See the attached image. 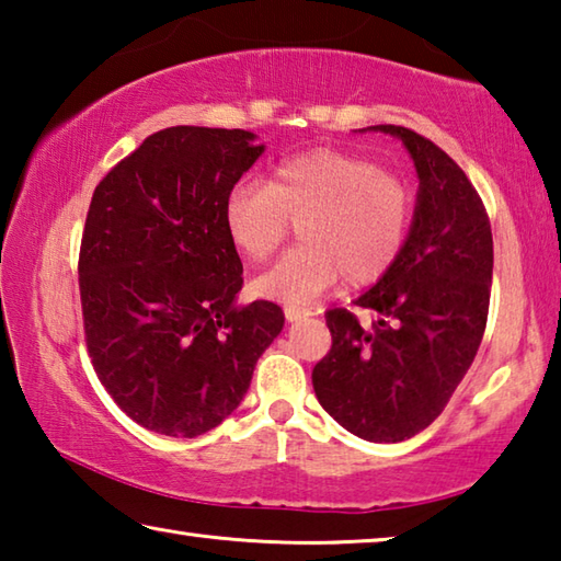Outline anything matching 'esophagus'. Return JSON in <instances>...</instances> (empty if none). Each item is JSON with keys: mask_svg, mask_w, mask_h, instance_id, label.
I'll list each match as a JSON object with an SVG mask.
<instances>
[{"mask_svg": "<svg viewBox=\"0 0 561 561\" xmlns=\"http://www.w3.org/2000/svg\"><path fill=\"white\" fill-rule=\"evenodd\" d=\"M284 317H287V321H301L311 317L309 309H299V307H284Z\"/></svg>", "mask_w": 561, "mask_h": 561, "instance_id": "obj_1", "label": "esophagus"}]
</instances>
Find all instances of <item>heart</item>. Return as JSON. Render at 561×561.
I'll list each match as a JSON object with an SVG mask.
<instances>
[{"label":"heart","instance_id":"heart-1","mask_svg":"<svg viewBox=\"0 0 561 561\" xmlns=\"http://www.w3.org/2000/svg\"><path fill=\"white\" fill-rule=\"evenodd\" d=\"M222 222L244 260H270L299 222L301 244L254 279V291L282 304H307L344 277L368 287L391 272L413 222V195L374 160L319 148L282 160L262 183H237Z\"/></svg>","mask_w":561,"mask_h":561}]
</instances>
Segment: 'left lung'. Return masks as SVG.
<instances>
[{
    "label": "left lung",
    "instance_id": "left-lung-1",
    "mask_svg": "<svg viewBox=\"0 0 561 561\" xmlns=\"http://www.w3.org/2000/svg\"><path fill=\"white\" fill-rule=\"evenodd\" d=\"M403 140L421 187L401 257L354 301L376 311L360 327L351 309H329V354L311 371L324 411L371 443L413 438L443 413L485 334L492 230L478 190L421 133L376 126Z\"/></svg>",
    "mask_w": 561,
    "mask_h": 561
}]
</instances>
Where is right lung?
<instances>
[{
    "instance_id": "obj_1",
    "label": "right lung",
    "mask_w": 561,
    "mask_h": 561,
    "mask_svg": "<svg viewBox=\"0 0 561 561\" xmlns=\"http://www.w3.org/2000/svg\"><path fill=\"white\" fill-rule=\"evenodd\" d=\"M252 140L240 128L158 130L93 190L79 252L83 334L99 381L146 431L217 428L284 327L274 301L234 307L242 262L222 207L262 156Z\"/></svg>"
}]
</instances>
